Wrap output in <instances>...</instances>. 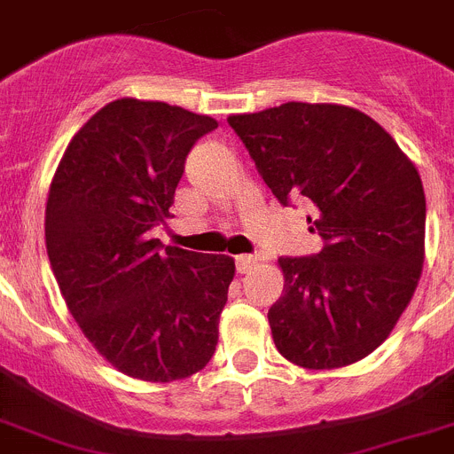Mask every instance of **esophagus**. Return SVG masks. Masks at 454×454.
Segmentation results:
<instances>
[{"instance_id":"1","label":"esophagus","mask_w":454,"mask_h":454,"mask_svg":"<svg viewBox=\"0 0 454 454\" xmlns=\"http://www.w3.org/2000/svg\"><path fill=\"white\" fill-rule=\"evenodd\" d=\"M254 265H256V256H252V254L236 256V270H239L240 274L252 272V268H254Z\"/></svg>"}]
</instances>
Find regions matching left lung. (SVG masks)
Instances as JSON below:
<instances>
[{
	"label": "left lung",
	"mask_w": 454,
	"mask_h": 454,
	"mask_svg": "<svg viewBox=\"0 0 454 454\" xmlns=\"http://www.w3.org/2000/svg\"><path fill=\"white\" fill-rule=\"evenodd\" d=\"M284 207H315L324 247L278 259L284 293L268 319L278 353L306 369L357 363L389 338L417 290L426 193L417 166L372 116L333 103H284L227 119Z\"/></svg>",
	"instance_id": "obj_1"
}]
</instances>
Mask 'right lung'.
Here are the masks:
<instances>
[{"mask_svg": "<svg viewBox=\"0 0 454 454\" xmlns=\"http://www.w3.org/2000/svg\"><path fill=\"white\" fill-rule=\"evenodd\" d=\"M207 114L119 98L74 135L44 214L58 288L85 338L119 372L148 382L205 369L234 259L161 245L186 155L215 130Z\"/></svg>", "mask_w": 454, "mask_h": 454, "instance_id": "right-lung-1", "label": "right lung"}]
</instances>
